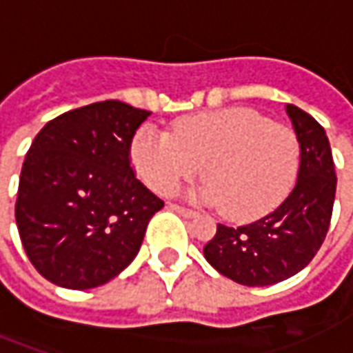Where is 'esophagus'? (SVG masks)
I'll list each match as a JSON object with an SVG mask.
<instances>
[{"label": "esophagus", "mask_w": 353, "mask_h": 353, "mask_svg": "<svg viewBox=\"0 0 353 353\" xmlns=\"http://www.w3.org/2000/svg\"><path fill=\"white\" fill-rule=\"evenodd\" d=\"M169 208L172 212H176V214H181L183 218H196L198 216L194 210H190V208H184V206H179V204H169Z\"/></svg>", "instance_id": "34e87169"}]
</instances>
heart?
<instances>
[{
  "mask_svg": "<svg viewBox=\"0 0 353 353\" xmlns=\"http://www.w3.org/2000/svg\"><path fill=\"white\" fill-rule=\"evenodd\" d=\"M131 165L161 196L200 170L206 181L192 198L220 206L236 222L257 220L287 198L301 167L294 131L245 108L179 119L174 133L143 125L131 139Z\"/></svg>",
  "mask_w": 353,
  "mask_h": 353,
  "instance_id": "b5f03b06",
  "label": "heart"
}]
</instances>
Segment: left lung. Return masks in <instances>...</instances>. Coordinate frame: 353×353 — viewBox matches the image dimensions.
Returning <instances> with one entry per match:
<instances>
[{
  "label": "left lung",
  "instance_id": "8db88e82",
  "mask_svg": "<svg viewBox=\"0 0 353 353\" xmlns=\"http://www.w3.org/2000/svg\"><path fill=\"white\" fill-rule=\"evenodd\" d=\"M301 143V167L291 194L277 210L239 228L218 224L204 245L206 261L224 277L267 287L296 275L320 250L336 196V170L326 131L301 108L287 103Z\"/></svg>",
  "mask_w": 353,
  "mask_h": 353
}]
</instances>
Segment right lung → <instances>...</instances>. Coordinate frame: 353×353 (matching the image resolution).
Returning a JSON list of instances; mask_svg holds the SVG:
<instances>
[{"mask_svg":"<svg viewBox=\"0 0 353 353\" xmlns=\"http://www.w3.org/2000/svg\"><path fill=\"white\" fill-rule=\"evenodd\" d=\"M149 116L105 100L37 133L21 169L15 222L29 261L47 281L94 289L135 259L149 220L165 206L129 163L131 139Z\"/></svg>","mask_w":353,"mask_h":353,"instance_id":"right-lung-1","label":"right lung"}]
</instances>
